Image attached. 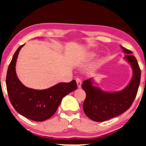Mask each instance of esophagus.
I'll use <instances>...</instances> for the list:
<instances>
[{
    "label": "esophagus",
    "instance_id": "obj_1",
    "mask_svg": "<svg viewBox=\"0 0 146 146\" xmlns=\"http://www.w3.org/2000/svg\"><path fill=\"white\" fill-rule=\"evenodd\" d=\"M76 81L78 88H81V85H82V81H81V80L80 79V78H76Z\"/></svg>",
    "mask_w": 146,
    "mask_h": 146
}]
</instances>
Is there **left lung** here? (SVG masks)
I'll return each instance as SVG.
<instances>
[{"label": "left lung", "mask_w": 146, "mask_h": 146, "mask_svg": "<svg viewBox=\"0 0 146 146\" xmlns=\"http://www.w3.org/2000/svg\"><path fill=\"white\" fill-rule=\"evenodd\" d=\"M125 55L123 59L130 64L133 76L127 86L118 92L104 91L95 85L93 78L84 81L82 88L86 94L83 104L86 115L95 121H104L121 114L132 104L140 83L141 70L132 52L120 46Z\"/></svg>", "instance_id": "1"}]
</instances>
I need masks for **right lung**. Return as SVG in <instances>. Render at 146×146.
<instances>
[{"mask_svg": "<svg viewBox=\"0 0 146 146\" xmlns=\"http://www.w3.org/2000/svg\"><path fill=\"white\" fill-rule=\"evenodd\" d=\"M23 45L15 52L8 68L6 84L10 101L17 112L36 121H43L52 116L62 100L77 88L75 80L60 82L49 88L35 90L26 87L16 73L18 55Z\"/></svg>", "mask_w": 146, "mask_h": 146, "instance_id": "right-lung-1", "label": "right lung"}]
</instances>
